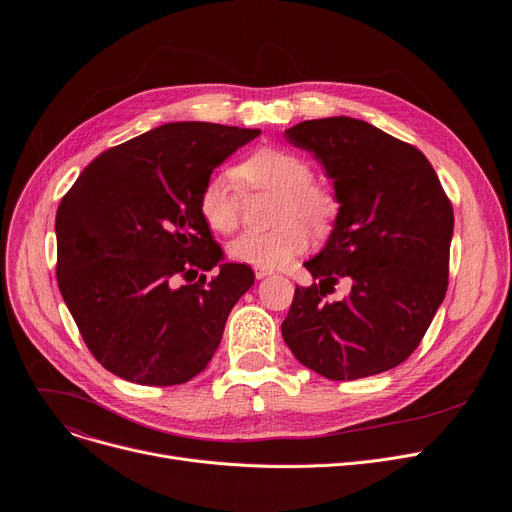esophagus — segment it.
Listing matches in <instances>:
<instances>
[{
    "label": "esophagus",
    "instance_id": "34e87169",
    "mask_svg": "<svg viewBox=\"0 0 512 512\" xmlns=\"http://www.w3.org/2000/svg\"><path fill=\"white\" fill-rule=\"evenodd\" d=\"M267 276H272L270 270H265V267H255V278H257V280H263V278H267Z\"/></svg>",
    "mask_w": 512,
    "mask_h": 512
}]
</instances>
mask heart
I'll return each mask as SVG.
<instances>
[{"label":"heart","mask_w":512,"mask_h":512,"mask_svg":"<svg viewBox=\"0 0 512 512\" xmlns=\"http://www.w3.org/2000/svg\"><path fill=\"white\" fill-rule=\"evenodd\" d=\"M276 193L270 230H251L236 236L228 253L240 263L255 267H284L307 249L309 234L324 232L336 220L340 201L330 186L313 180L309 161L282 147H257L232 172L211 174L199 191V213L205 224L220 234H230L240 224L242 191Z\"/></svg>","instance_id":"obj_1"}]
</instances>
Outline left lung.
Segmentation results:
<instances>
[{
    "label": "left lung",
    "mask_w": 512,
    "mask_h": 512,
    "mask_svg": "<svg viewBox=\"0 0 512 512\" xmlns=\"http://www.w3.org/2000/svg\"><path fill=\"white\" fill-rule=\"evenodd\" d=\"M321 161L340 201L334 230L305 261L282 336L292 355L328 380H359L400 365L444 301L452 205L427 157L363 120H307L284 132ZM352 294L328 304L340 280Z\"/></svg>",
    "instance_id": "8db88e82"
}]
</instances>
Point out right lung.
<instances>
[{
    "label": "right lung",
    "mask_w": 512,
    "mask_h": 512,
    "mask_svg": "<svg viewBox=\"0 0 512 512\" xmlns=\"http://www.w3.org/2000/svg\"><path fill=\"white\" fill-rule=\"evenodd\" d=\"M261 130L170 122L103 151L56 215L58 286L93 357L141 386L193 380L253 282L199 213V191ZM220 266L209 281L205 271ZM200 280L197 281L196 278Z\"/></svg>",
    "instance_id": "add662e5"
}]
</instances>
